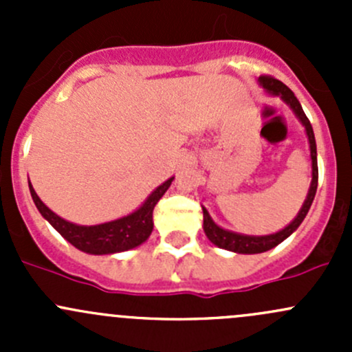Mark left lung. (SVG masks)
Masks as SVG:
<instances>
[{"label":"left lung","instance_id":"8db88e82","mask_svg":"<svg viewBox=\"0 0 352 352\" xmlns=\"http://www.w3.org/2000/svg\"><path fill=\"white\" fill-rule=\"evenodd\" d=\"M258 85L267 91L272 97H279L283 102L294 112V116L298 117L301 124H303L305 131H307L308 144H310V158H311V184L310 189H308L307 199H305L303 206L298 211L296 218L289 223V225L285 226L279 232L271 233V235H243V233H235L230 232V230L221 228V226L216 225L212 221V218L209 216L208 209L202 206V214H204V228L206 236L209 239V242L214 243L216 247L225 248V250L235 252V254H262V252H267L271 248H274L276 245L285 242L291 233H294L298 230V226L301 225V221L305 219V216L308 214V209H310L311 202L315 199V192H317L318 186V166H317V143H315V134L314 129H311V124L308 120V117L305 116L303 109H301V104L298 102V98L294 97L293 91L286 87L283 81L276 80L272 76H258Z\"/></svg>","mask_w":352,"mask_h":352}]
</instances>
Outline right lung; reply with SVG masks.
Wrapping results in <instances>:
<instances>
[{
  "label": "right lung",
  "instance_id": "add662e5",
  "mask_svg": "<svg viewBox=\"0 0 352 352\" xmlns=\"http://www.w3.org/2000/svg\"><path fill=\"white\" fill-rule=\"evenodd\" d=\"M172 180L173 177H170L162 186L156 187L153 192L146 197V201L131 214L91 226L66 221L41 201L30 182H28V189H30L32 199H34L38 212L51 223L52 228L63 239H66L73 247L85 252V254L110 255L140 247L141 243L150 239L151 232H153V209L156 202L166 192V189L172 186Z\"/></svg>",
  "mask_w": 352,
  "mask_h": 352
}]
</instances>
